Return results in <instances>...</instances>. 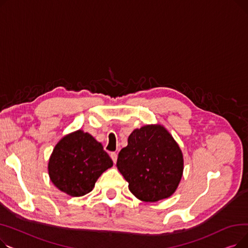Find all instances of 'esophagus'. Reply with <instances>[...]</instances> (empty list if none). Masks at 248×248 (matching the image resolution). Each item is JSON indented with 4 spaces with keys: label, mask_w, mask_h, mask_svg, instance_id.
I'll return each instance as SVG.
<instances>
[{
    "label": "esophagus",
    "mask_w": 248,
    "mask_h": 248,
    "mask_svg": "<svg viewBox=\"0 0 248 248\" xmlns=\"http://www.w3.org/2000/svg\"><path fill=\"white\" fill-rule=\"evenodd\" d=\"M110 158L112 159V161H113V163L115 164L116 163V160H117V154L116 153H110Z\"/></svg>",
    "instance_id": "34e87169"
}]
</instances>
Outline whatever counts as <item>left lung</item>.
<instances>
[{"mask_svg":"<svg viewBox=\"0 0 248 248\" xmlns=\"http://www.w3.org/2000/svg\"><path fill=\"white\" fill-rule=\"evenodd\" d=\"M116 167L139 200L157 202L176 192L183 176L184 158L164 125L146 124L129 135Z\"/></svg>","mask_w":248,"mask_h":248,"instance_id":"8db88e82","label":"left lung"}]
</instances>
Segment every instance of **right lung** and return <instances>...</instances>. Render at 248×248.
Returning <instances> with one entry per match:
<instances>
[{"label":"right lung","mask_w":248,"mask_h":248,"mask_svg":"<svg viewBox=\"0 0 248 248\" xmlns=\"http://www.w3.org/2000/svg\"><path fill=\"white\" fill-rule=\"evenodd\" d=\"M112 165L100 142L78 129L57 142L48 161V174L60 191L80 197L93 191L97 179Z\"/></svg>","instance_id":"add662e5"}]
</instances>
